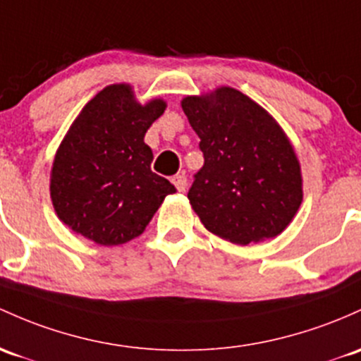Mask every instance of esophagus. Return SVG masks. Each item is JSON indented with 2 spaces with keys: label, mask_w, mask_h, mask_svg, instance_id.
Segmentation results:
<instances>
[{
  "label": "esophagus",
  "mask_w": 361,
  "mask_h": 361,
  "mask_svg": "<svg viewBox=\"0 0 361 361\" xmlns=\"http://www.w3.org/2000/svg\"><path fill=\"white\" fill-rule=\"evenodd\" d=\"M172 184L176 185L177 191H179V192H184V191H185V188H188V179H185L184 173H179V176L172 177Z\"/></svg>",
  "instance_id": "34e87169"
}]
</instances>
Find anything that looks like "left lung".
I'll return each mask as SVG.
<instances>
[{
    "label": "left lung",
    "instance_id": "left-lung-1",
    "mask_svg": "<svg viewBox=\"0 0 361 361\" xmlns=\"http://www.w3.org/2000/svg\"><path fill=\"white\" fill-rule=\"evenodd\" d=\"M182 110L204 158L188 192L203 226L235 244L281 234L303 189L298 158L277 122L232 87L210 98L188 96Z\"/></svg>",
    "mask_w": 361,
    "mask_h": 361
}]
</instances>
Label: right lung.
<instances>
[{
  "label": "right lung",
  "mask_w": 361,
  "mask_h": 361,
  "mask_svg": "<svg viewBox=\"0 0 361 361\" xmlns=\"http://www.w3.org/2000/svg\"><path fill=\"white\" fill-rule=\"evenodd\" d=\"M165 111L161 99L141 106L130 86L104 87L82 108L60 145L51 170L56 215L102 246L142 234L176 188L151 170L145 134Z\"/></svg>",
  "instance_id": "right-lung-1"
}]
</instances>
